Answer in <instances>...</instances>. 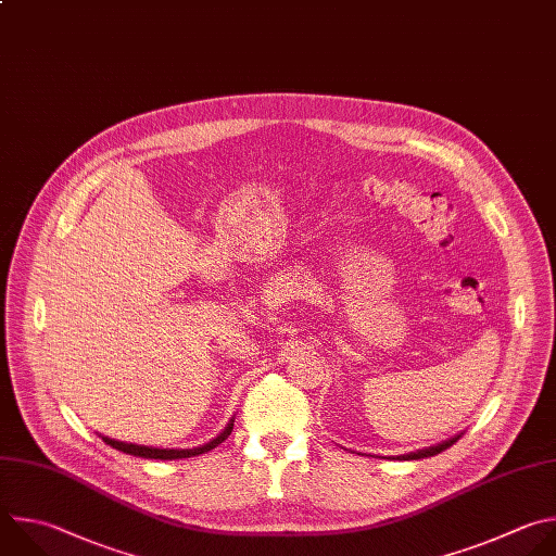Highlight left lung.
I'll return each instance as SVG.
<instances>
[{"instance_id": "8db88e82", "label": "left lung", "mask_w": 556, "mask_h": 556, "mask_svg": "<svg viewBox=\"0 0 556 556\" xmlns=\"http://www.w3.org/2000/svg\"><path fill=\"white\" fill-rule=\"evenodd\" d=\"M463 434H456V437H452V439H447V441H443V443H439V445H432V447H426V450H419V452H410V454H404V456H397V460H419V458H430V456H437V454H441L443 450H447V447H452L458 439H460Z\"/></svg>"}]
</instances>
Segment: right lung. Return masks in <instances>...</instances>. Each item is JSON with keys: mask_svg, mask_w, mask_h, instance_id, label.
<instances>
[{"mask_svg": "<svg viewBox=\"0 0 556 556\" xmlns=\"http://www.w3.org/2000/svg\"><path fill=\"white\" fill-rule=\"evenodd\" d=\"M233 430V419L229 421V426L210 443L201 445V447H194V450H159V447H146V445H135V443H122V441H115V439H109V437H102V441L124 454H130V456H139V458H156V460H176V458H192V456H199V454H205L214 447H218Z\"/></svg>", "mask_w": 556, "mask_h": 556, "instance_id": "obj_1", "label": "right lung"}]
</instances>
